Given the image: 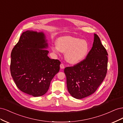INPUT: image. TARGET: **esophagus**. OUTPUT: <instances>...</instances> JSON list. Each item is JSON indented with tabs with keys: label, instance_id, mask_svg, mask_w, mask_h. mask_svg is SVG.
Here are the masks:
<instances>
[{
	"label": "esophagus",
	"instance_id": "34e87169",
	"mask_svg": "<svg viewBox=\"0 0 123 123\" xmlns=\"http://www.w3.org/2000/svg\"><path fill=\"white\" fill-rule=\"evenodd\" d=\"M60 68H61V69H64V68H65V67H64V65H63L62 64H61V65H60Z\"/></svg>",
	"mask_w": 123,
	"mask_h": 123
}]
</instances>
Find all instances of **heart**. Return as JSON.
I'll use <instances>...</instances> for the list:
<instances>
[{
    "label": "heart",
    "instance_id": "b5f03b06",
    "mask_svg": "<svg viewBox=\"0 0 123 123\" xmlns=\"http://www.w3.org/2000/svg\"><path fill=\"white\" fill-rule=\"evenodd\" d=\"M51 48L55 53H65V60L71 65H76L82 62L89 51V45L86 40L71 36L58 38L57 44H53Z\"/></svg>",
    "mask_w": 123,
    "mask_h": 123
}]
</instances>
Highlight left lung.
<instances>
[{"label": "left lung", "instance_id": "obj_1", "mask_svg": "<svg viewBox=\"0 0 123 123\" xmlns=\"http://www.w3.org/2000/svg\"><path fill=\"white\" fill-rule=\"evenodd\" d=\"M107 55L99 37L94 34L93 43L86 58L64 69L68 91L72 97L83 98L97 90L106 75Z\"/></svg>", "mask_w": 123, "mask_h": 123}]
</instances>
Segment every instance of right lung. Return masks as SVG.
Listing matches in <instances>:
<instances>
[{"label":"right lung","mask_w":123,"mask_h":123,"mask_svg":"<svg viewBox=\"0 0 123 123\" xmlns=\"http://www.w3.org/2000/svg\"><path fill=\"white\" fill-rule=\"evenodd\" d=\"M49 47L43 31L24 32L11 54V74L21 91L34 97L48 91L61 62L48 57Z\"/></svg>","instance_id":"1"}]
</instances>
